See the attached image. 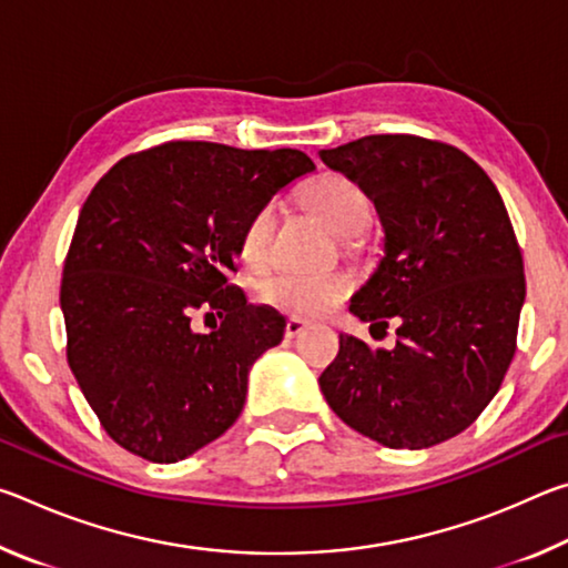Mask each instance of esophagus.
<instances>
[{"label":"esophagus","mask_w":568,"mask_h":568,"mask_svg":"<svg viewBox=\"0 0 568 568\" xmlns=\"http://www.w3.org/2000/svg\"><path fill=\"white\" fill-rule=\"evenodd\" d=\"M303 331H307V321L303 318H287L285 323V338H297Z\"/></svg>","instance_id":"esophagus-1"}]
</instances>
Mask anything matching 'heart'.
<instances>
[{"label": "heart", "instance_id": "b5f03b06", "mask_svg": "<svg viewBox=\"0 0 568 568\" xmlns=\"http://www.w3.org/2000/svg\"><path fill=\"white\" fill-rule=\"evenodd\" d=\"M303 203L318 215L338 237L358 235L371 223V200L355 185L353 180L343 175H321L303 190ZM275 205H263L247 220L240 235V255L247 265H263L271 253V240L275 230ZM351 291V281L341 273L331 275H297L283 273L265 281L261 295L281 311H291L297 315H323L338 305L345 293Z\"/></svg>", "mask_w": 568, "mask_h": 568}]
</instances>
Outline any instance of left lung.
<instances>
[{
  "instance_id": "obj_1",
  "label": "left lung",
  "mask_w": 568,
  "mask_h": 568,
  "mask_svg": "<svg viewBox=\"0 0 568 568\" xmlns=\"http://www.w3.org/2000/svg\"><path fill=\"white\" fill-rule=\"evenodd\" d=\"M318 155L383 225V257L351 313L398 335L386 351L341 333L323 396L381 446L444 444L491 403L516 353L526 281L504 200L466 152L416 134H368Z\"/></svg>"
}]
</instances>
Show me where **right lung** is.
Masks as SVG:
<instances>
[{"instance_id":"obj_1","label":"right lung","mask_w":568,"mask_h":568,"mask_svg":"<svg viewBox=\"0 0 568 568\" xmlns=\"http://www.w3.org/2000/svg\"><path fill=\"white\" fill-rule=\"evenodd\" d=\"M313 170L301 150L168 142L120 160L90 192L62 273L67 361L130 454L175 464L237 420L247 373L283 341L285 318L227 275L255 210ZM207 306L224 323L192 332Z\"/></svg>"}]
</instances>
